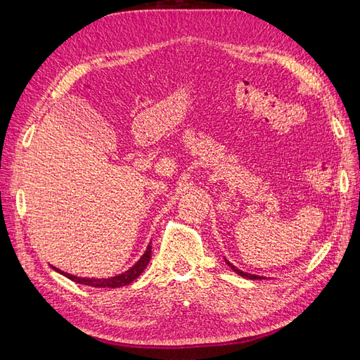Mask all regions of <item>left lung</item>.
I'll list each match as a JSON object with an SVG mask.
<instances>
[{
  "label": "left lung",
  "instance_id": "left-lung-1",
  "mask_svg": "<svg viewBox=\"0 0 360 360\" xmlns=\"http://www.w3.org/2000/svg\"><path fill=\"white\" fill-rule=\"evenodd\" d=\"M226 263L229 264V266H231L232 267V269L236 272V274H238V275H241V277H244V278H250V280H262L263 277H259V275H254V274H248V272H243V271H240V269H236V267L233 266V264H231V263H229L227 262V259H226Z\"/></svg>",
  "mask_w": 360,
  "mask_h": 360
}]
</instances>
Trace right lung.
Returning <instances> with one entry per match:
<instances>
[{
    "instance_id": "add662e5",
    "label": "right lung",
    "mask_w": 360,
    "mask_h": 360,
    "mask_svg": "<svg viewBox=\"0 0 360 360\" xmlns=\"http://www.w3.org/2000/svg\"><path fill=\"white\" fill-rule=\"evenodd\" d=\"M150 244H148L147 250H145V254L141 257L139 262H137L133 267H129L128 271L122 272V274L116 275V277H111V278H80V277H75V275L58 271V269H56V267H53V269H56L57 272H60L62 275H65V277H68L70 280H72L75 283H80V285L93 286V288H120V286H127L131 281H134L137 277H139V275L143 272L145 267H147V264L150 263V258H151V246H150Z\"/></svg>"
}]
</instances>
